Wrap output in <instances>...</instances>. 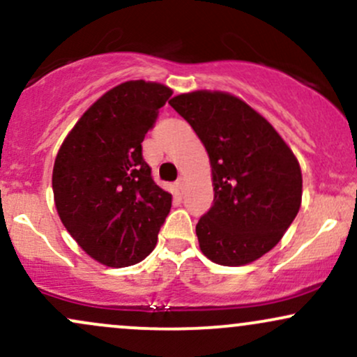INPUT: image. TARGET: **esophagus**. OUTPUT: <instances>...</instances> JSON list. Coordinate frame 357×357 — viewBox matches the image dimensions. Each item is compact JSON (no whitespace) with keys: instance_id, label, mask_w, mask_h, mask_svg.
I'll return each instance as SVG.
<instances>
[{"instance_id":"obj_1","label":"esophagus","mask_w":357,"mask_h":357,"mask_svg":"<svg viewBox=\"0 0 357 357\" xmlns=\"http://www.w3.org/2000/svg\"><path fill=\"white\" fill-rule=\"evenodd\" d=\"M184 186H186V183H184V178H183V176H179L178 181H176V188H178L179 191H184Z\"/></svg>"}]
</instances>
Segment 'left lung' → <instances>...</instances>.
Wrapping results in <instances>:
<instances>
[{
  "instance_id": "1",
  "label": "left lung",
  "mask_w": 357,
  "mask_h": 357,
  "mask_svg": "<svg viewBox=\"0 0 357 357\" xmlns=\"http://www.w3.org/2000/svg\"><path fill=\"white\" fill-rule=\"evenodd\" d=\"M169 104L210 155L215 198L196 225L202 252L227 267L265 255L301 208L296 155L267 119L230 93L198 90Z\"/></svg>"
}]
</instances>
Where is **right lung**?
Wrapping results in <instances>:
<instances>
[{
    "mask_svg": "<svg viewBox=\"0 0 357 357\" xmlns=\"http://www.w3.org/2000/svg\"><path fill=\"white\" fill-rule=\"evenodd\" d=\"M171 89L130 80L79 119L56 154L52 186L59 216L93 260L121 268L153 252L171 210V192L154 183L142 158Z\"/></svg>",
    "mask_w": 357,
    "mask_h": 357,
    "instance_id": "add662e5",
    "label": "right lung"
}]
</instances>
